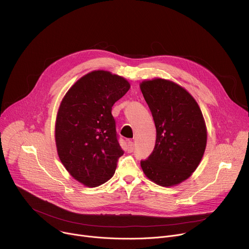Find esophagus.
Here are the masks:
<instances>
[{
  "mask_svg": "<svg viewBox=\"0 0 249 249\" xmlns=\"http://www.w3.org/2000/svg\"><path fill=\"white\" fill-rule=\"evenodd\" d=\"M127 144H128V152L132 153V152H133V150H134V143H133V142H132V141L128 140V142H127Z\"/></svg>",
  "mask_w": 249,
  "mask_h": 249,
  "instance_id": "esophagus-1",
  "label": "esophagus"
}]
</instances>
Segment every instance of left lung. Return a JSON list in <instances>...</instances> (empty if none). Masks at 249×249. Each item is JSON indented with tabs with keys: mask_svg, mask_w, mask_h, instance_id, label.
<instances>
[{
	"mask_svg": "<svg viewBox=\"0 0 249 249\" xmlns=\"http://www.w3.org/2000/svg\"><path fill=\"white\" fill-rule=\"evenodd\" d=\"M140 88L157 129L155 149L141 160L142 169L160 186L179 184L195 171L206 149L207 129L201 109L192 95L173 82L155 79Z\"/></svg>",
	"mask_w": 249,
	"mask_h": 249,
	"instance_id": "8db88e82",
	"label": "left lung"
}]
</instances>
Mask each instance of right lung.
Listing matches in <instances>:
<instances>
[{
  "label": "right lung",
  "mask_w": 249,
  "mask_h": 249,
  "mask_svg": "<svg viewBox=\"0 0 249 249\" xmlns=\"http://www.w3.org/2000/svg\"><path fill=\"white\" fill-rule=\"evenodd\" d=\"M129 89L124 78L93 71L71 88L60 104L55 125L58 156L69 173L86 186L109 180L124 154L111 110Z\"/></svg>",
  "instance_id": "add662e5"
}]
</instances>
